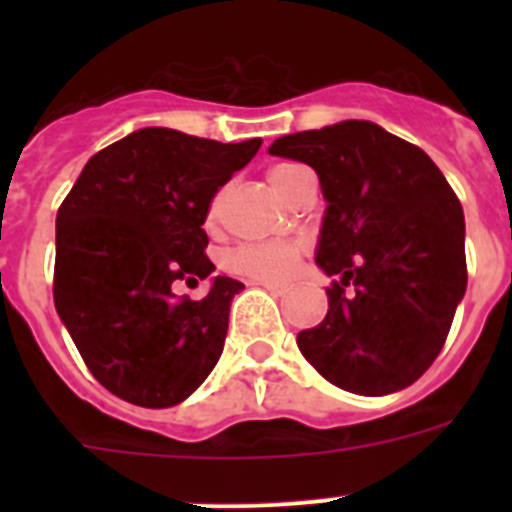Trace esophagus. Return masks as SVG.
<instances>
[{"label":"esophagus","instance_id":"1","mask_svg":"<svg viewBox=\"0 0 512 512\" xmlns=\"http://www.w3.org/2000/svg\"><path fill=\"white\" fill-rule=\"evenodd\" d=\"M253 284H261V287H266V289H269V292H274V295H284V292H287V287H284V284L269 282V279H256V282H253Z\"/></svg>","mask_w":512,"mask_h":512}]
</instances>
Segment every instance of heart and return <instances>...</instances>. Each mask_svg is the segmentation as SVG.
Here are the masks:
<instances>
[{
  "instance_id": "1",
  "label": "heart",
  "mask_w": 512,
  "mask_h": 512,
  "mask_svg": "<svg viewBox=\"0 0 512 512\" xmlns=\"http://www.w3.org/2000/svg\"><path fill=\"white\" fill-rule=\"evenodd\" d=\"M307 171L300 164H277L269 169L271 187L279 194L287 192L295 176ZM302 256V248L297 243L289 241H269V243H243V246L233 248L228 253V269L235 274L251 279H269V282H279L292 274Z\"/></svg>"
}]
</instances>
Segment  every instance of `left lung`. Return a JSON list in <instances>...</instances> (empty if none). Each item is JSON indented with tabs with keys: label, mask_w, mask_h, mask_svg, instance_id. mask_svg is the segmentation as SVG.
I'll return each instance as SVG.
<instances>
[{
	"label": "left lung",
	"mask_w": 512,
	"mask_h": 512,
	"mask_svg": "<svg viewBox=\"0 0 512 512\" xmlns=\"http://www.w3.org/2000/svg\"><path fill=\"white\" fill-rule=\"evenodd\" d=\"M269 153L312 166L328 200L315 261L338 279L323 323L297 333L302 356L346 392L405 390L467 292L459 197L425 151L369 120L284 135Z\"/></svg>",
	"instance_id": "obj_1"
}]
</instances>
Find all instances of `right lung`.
<instances>
[{
	"instance_id": "right-lung-1",
	"label": "right lung",
	"mask_w": 512,
	"mask_h": 512,
	"mask_svg": "<svg viewBox=\"0 0 512 512\" xmlns=\"http://www.w3.org/2000/svg\"><path fill=\"white\" fill-rule=\"evenodd\" d=\"M261 140L143 128L102 148L58 207L53 302L102 387L140 408L187 400L223 354L238 279L176 297L215 271L205 220Z\"/></svg>"
}]
</instances>
